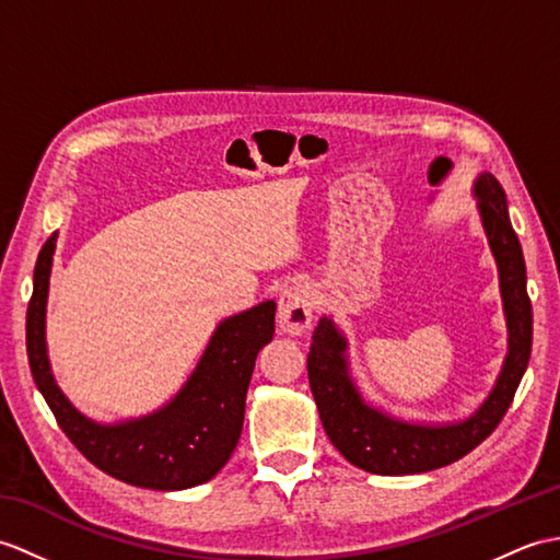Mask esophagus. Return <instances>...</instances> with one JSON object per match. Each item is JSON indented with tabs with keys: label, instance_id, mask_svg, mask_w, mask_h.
Listing matches in <instances>:
<instances>
[{
	"label": "esophagus",
	"instance_id": "34e87169",
	"mask_svg": "<svg viewBox=\"0 0 560 560\" xmlns=\"http://www.w3.org/2000/svg\"><path fill=\"white\" fill-rule=\"evenodd\" d=\"M312 312H315V291L307 281H295L285 285L279 301V327L291 334L301 336L312 322Z\"/></svg>",
	"mask_w": 560,
	"mask_h": 560
}]
</instances>
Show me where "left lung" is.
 I'll return each instance as SVG.
<instances>
[{
  "instance_id": "left-lung-1",
  "label": "left lung",
  "mask_w": 560,
  "mask_h": 560,
  "mask_svg": "<svg viewBox=\"0 0 560 560\" xmlns=\"http://www.w3.org/2000/svg\"><path fill=\"white\" fill-rule=\"evenodd\" d=\"M477 210L499 267V285L509 353L491 394L475 415L448 424H418L396 420L368 406L350 380L346 336L322 317L307 355L310 388L319 420L331 444L355 467L374 475H418L460 460L499 427L511 408L532 353V303L527 295L525 257L513 231L501 184L491 174L475 180Z\"/></svg>"
}]
</instances>
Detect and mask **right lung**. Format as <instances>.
Masks as SVG:
<instances>
[{
	"label": "right lung",
	"instance_id": "right-lung-1",
	"mask_svg": "<svg viewBox=\"0 0 560 560\" xmlns=\"http://www.w3.org/2000/svg\"><path fill=\"white\" fill-rule=\"evenodd\" d=\"M55 248L57 233H51L33 271L25 348L35 386L55 412L61 432L102 472L126 485L178 491L212 479L241 439L245 394L257 353L275 336L277 303L265 301L221 322L198 368L164 408L136 420L100 424L71 406L49 368L45 312Z\"/></svg>",
	"mask_w": 560,
	"mask_h": 560
}]
</instances>
